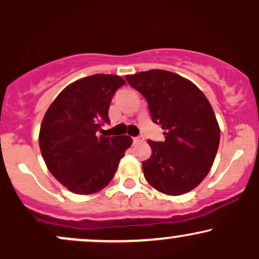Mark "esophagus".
I'll return each instance as SVG.
<instances>
[{"label": "esophagus", "mask_w": 259, "mask_h": 259, "mask_svg": "<svg viewBox=\"0 0 259 259\" xmlns=\"http://www.w3.org/2000/svg\"><path fill=\"white\" fill-rule=\"evenodd\" d=\"M133 140H134V144H139V142H141V141H142V140H144V139L139 138V136H138V138H134Z\"/></svg>", "instance_id": "1"}]
</instances>
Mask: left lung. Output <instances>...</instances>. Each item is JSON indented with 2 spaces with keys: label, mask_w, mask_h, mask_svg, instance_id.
Instances as JSON below:
<instances>
[{
  "label": "left lung",
  "mask_w": 259,
  "mask_h": 259,
  "mask_svg": "<svg viewBox=\"0 0 259 259\" xmlns=\"http://www.w3.org/2000/svg\"><path fill=\"white\" fill-rule=\"evenodd\" d=\"M148 103L153 123L164 130L163 142L148 140L152 154L142 162L148 183L165 195L186 194L201 183L214 162L221 130L203 92L167 70L125 76Z\"/></svg>",
  "instance_id": "8db88e82"
}]
</instances>
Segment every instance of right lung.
<instances>
[{
    "instance_id": "obj_1",
    "label": "right lung",
    "mask_w": 259,
    "mask_h": 259,
    "mask_svg": "<svg viewBox=\"0 0 259 259\" xmlns=\"http://www.w3.org/2000/svg\"><path fill=\"white\" fill-rule=\"evenodd\" d=\"M125 84L118 75L94 74L68 85L45 114L38 135L47 168L69 191L90 195L114 177L130 136H102L111 123L108 109L114 92Z\"/></svg>"
}]
</instances>
